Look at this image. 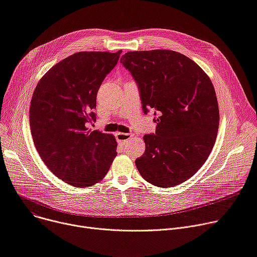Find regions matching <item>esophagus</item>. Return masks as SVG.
Wrapping results in <instances>:
<instances>
[{
  "label": "esophagus",
  "instance_id": "obj_1",
  "mask_svg": "<svg viewBox=\"0 0 257 257\" xmlns=\"http://www.w3.org/2000/svg\"><path fill=\"white\" fill-rule=\"evenodd\" d=\"M132 136H134V133H121V132H118V133L115 134L116 141L121 142V143L128 141V139H129L130 137H132Z\"/></svg>",
  "mask_w": 257,
  "mask_h": 257
}]
</instances>
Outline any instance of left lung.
I'll return each mask as SVG.
<instances>
[{"label":"left lung","instance_id":"obj_1","mask_svg":"<svg viewBox=\"0 0 257 257\" xmlns=\"http://www.w3.org/2000/svg\"><path fill=\"white\" fill-rule=\"evenodd\" d=\"M121 63L135 79L148 112L158 114L156 134L144 136L145 154L135 165L145 180L172 188L204 165L216 141L219 109L213 84L185 55L157 49L129 51Z\"/></svg>","mask_w":257,"mask_h":257}]
</instances>
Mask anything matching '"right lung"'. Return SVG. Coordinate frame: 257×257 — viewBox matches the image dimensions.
Masks as SVG:
<instances>
[{"label": "right lung", "mask_w": 257, "mask_h": 257, "mask_svg": "<svg viewBox=\"0 0 257 257\" xmlns=\"http://www.w3.org/2000/svg\"><path fill=\"white\" fill-rule=\"evenodd\" d=\"M121 53L77 52L52 66L34 91L30 125L35 147L55 176L77 188L101 181L116 156L114 136L87 125L95 120L98 89Z\"/></svg>", "instance_id": "obj_1"}]
</instances>
